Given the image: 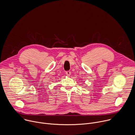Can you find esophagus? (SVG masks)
<instances>
[{"mask_svg":"<svg viewBox=\"0 0 135 135\" xmlns=\"http://www.w3.org/2000/svg\"><path fill=\"white\" fill-rule=\"evenodd\" d=\"M66 74L68 76H69L70 75H71V71H67L66 72Z\"/></svg>","mask_w":135,"mask_h":135,"instance_id":"esophagus-1","label":"esophagus"}]
</instances>
